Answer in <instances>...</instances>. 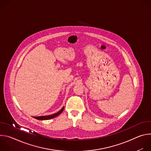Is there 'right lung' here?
Wrapping results in <instances>:
<instances>
[{"instance_id":"obj_1","label":"right lung","mask_w":151,"mask_h":151,"mask_svg":"<svg viewBox=\"0 0 151 151\" xmlns=\"http://www.w3.org/2000/svg\"><path fill=\"white\" fill-rule=\"evenodd\" d=\"M64 110V107H63V108L59 111L58 112L55 113V114H54L52 115H47V116H33L34 118L36 119H38V120H48V119H52L56 116H57L58 115H59L60 114H61L63 111Z\"/></svg>"}]
</instances>
